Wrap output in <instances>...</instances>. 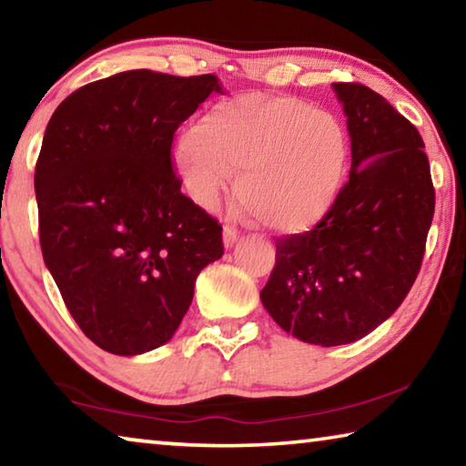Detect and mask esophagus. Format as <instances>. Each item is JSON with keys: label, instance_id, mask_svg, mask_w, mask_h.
I'll return each mask as SVG.
<instances>
[{"label": "esophagus", "instance_id": "esophagus-1", "mask_svg": "<svg viewBox=\"0 0 466 466\" xmlns=\"http://www.w3.org/2000/svg\"><path fill=\"white\" fill-rule=\"evenodd\" d=\"M236 240H238V232H236L232 226H226L224 228V247L226 248H232L234 244H236Z\"/></svg>", "mask_w": 466, "mask_h": 466}]
</instances>
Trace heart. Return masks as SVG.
<instances>
[{
  "label": "heart",
  "mask_w": 466,
  "mask_h": 466,
  "mask_svg": "<svg viewBox=\"0 0 466 466\" xmlns=\"http://www.w3.org/2000/svg\"><path fill=\"white\" fill-rule=\"evenodd\" d=\"M351 139L335 113L288 94H240L218 102L180 137L175 167L188 195L214 208L238 172L234 203L269 232L317 228L339 201Z\"/></svg>",
  "instance_id": "1"
}]
</instances>
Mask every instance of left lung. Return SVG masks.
<instances>
[{"label":"left lung","instance_id":"1","mask_svg":"<svg viewBox=\"0 0 466 466\" xmlns=\"http://www.w3.org/2000/svg\"><path fill=\"white\" fill-rule=\"evenodd\" d=\"M351 137V170L314 230L275 242L261 302L304 343H353L390 317L423 261L436 208L415 125L368 86L333 84Z\"/></svg>","mask_w":466,"mask_h":466}]
</instances>
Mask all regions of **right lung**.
I'll list each match as a JSON object with an SVG mask.
<instances>
[{
	"instance_id": "obj_1",
	"label": "right lung",
	"mask_w": 466,
	"mask_h": 466,
	"mask_svg": "<svg viewBox=\"0 0 466 466\" xmlns=\"http://www.w3.org/2000/svg\"><path fill=\"white\" fill-rule=\"evenodd\" d=\"M214 74L131 69L82 86L46 125L36 160L38 236L69 314L100 350L170 341L195 279L224 255L222 226L180 193L172 139Z\"/></svg>"
}]
</instances>
